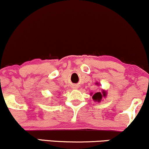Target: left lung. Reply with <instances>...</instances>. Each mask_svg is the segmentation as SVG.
<instances>
[{"label":"left lung","mask_w":149,"mask_h":149,"mask_svg":"<svg viewBox=\"0 0 149 149\" xmlns=\"http://www.w3.org/2000/svg\"><path fill=\"white\" fill-rule=\"evenodd\" d=\"M96 85H99V83H96ZM91 94H92V93H91ZM107 96V92L103 90L102 92H96L95 94H94V95L92 96V100L95 101V102H100L101 101H102L103 97H106Z\"/></svg>","instance_id":"8db88e82"}]
</instances>
